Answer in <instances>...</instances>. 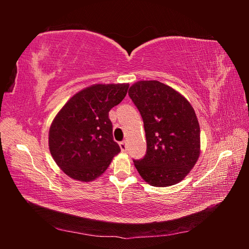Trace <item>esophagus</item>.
<instances>
[{"instance_id": "34e87169", "label": "esophagus", "mask_w": 249, "mask_h": 249, "mask_svg": "<svg viewBox=\"0 0 249 249\" xmlns=\"http://www.w3.org/2000/svg\"><path fill=\"white\" fill-rule=\"evenodd\" d=\"M119 146H120V148H122L123 152H125V149H126V143H125V141L119 142Z\"/></svg>"}]
</instances>
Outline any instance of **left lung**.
I'll list each match as a JSON object with an SVG mask.
<instances>
[{"instance_id": "1", "label": "left lung", "mask_w": 249, "mask_h": 249, "mask_svg": "<svg viewBox=\"0 0 249 249\" xmlns=\"http://www.w3.org/2000/svg\"><path fill=\"white\" fill-rule=\"evenodd\" d=\"M140 112L146 137V154L133 160L142 178L154 187L180 182L196 163L200 129L185 97L159 81H139L129 89Z\"/></svg>"}]
</instances>
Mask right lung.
<instances>
[{"instance_id": "obj_1", "label": "right lung", "mask_w": 249, "mask_h": 249, "mask_svg": "<svg viewBox=\"0 0 249 249\" xmlns=\"http://www.w3.org/2000/svg\"><path fill=\"white\" fill-rule=\"evenodd\" d=\"M129 84H96L74 94L59 111L49 134L50 152L67 176L89 182L120 152L113 140L109 111L122 102Z\"/></svg>"}]
</instances>
